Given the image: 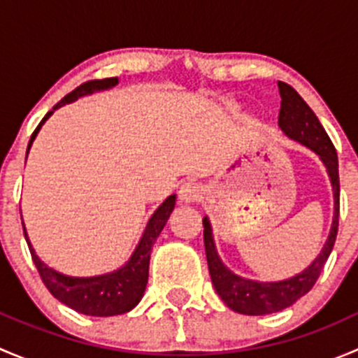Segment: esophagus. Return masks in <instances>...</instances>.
<instances>
[{
    "label": "esophagus",
    "mask_w": 358,
    "mask_h": 358,
    "mask_svg": "<svg viewBox=\"0 0 358 358\" xmlns=\"http://www.w3.org/2000/svg\"><path fill=\"white\" fill-rule=\"evenodd\" d=\"M180 201L185 202V204H192V202H197L201 197V187L197 183H183L178 190Z\"/></svg>",
    "instance_id": "esophagus-1"
}]
</instances>
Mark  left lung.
<instances>
[{"instance_id":"8db88e82","label":"left lung","mask_w":358,"mask_h":358,"mask_svg":"<svg viewBox=\"0 0 358 358\" xmlns=\"http://www.w3.org/2000/svg\"><path fill=\"white\" fill-rule=\"evenodd\" d=\"M280 93V112H279V128L282 129L287 138L301 143L303 147L312 150L319 156L326 171L329 175L331 187L334 196V215L333 225H331L329 237L324 244L322 251L315 259L296 275L275 282H262L252 280L234 273L220 258L216 251L215 239H213L211 222L208 216L202 218L204 225V248L206 258H208L209 275L220 298L223 299L230 310L243 315H268V313L280 312L287 308L292 303L298 301L301 296L313 287L319 279L327 258L334 248L336 236H338V220H339V173H338V154L327 136L326 129L320 124L319 117L313 114L308 103L299 96L292 86L287 83L279 81Z\"/></svg>"}]
</instances>
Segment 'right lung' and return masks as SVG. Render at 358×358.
Masks as SVG:
<instances>
[{"label": "right lung", "mask_w": 358, "mask_h": 358, "mask_svg": "<svg viewBox=\"0 0 358 358\" xmlns=\"http://www.w3.org/2000/svg\"><path fill=\"white\" fill-rule=\"evenodd\" d=\"M119 83L117 78H107V79H95V81L83 83L81 86L71 92L69 95L64 96L48 114L43 117L38 128L34 129L31 136V142L27 145V154L31 150L32 142L38 136L39 129L45 124L46 119L53 114L57 109L64 107L66 103L76 102L78 99L92 93L103 92V90L114 88ZM176 196L166 197V201L154 211L150 216L149 223H147L145 230H143L142 237H140L138 246L135 248L133 255L129 256L128 262L117 270L109 273H102V275L95 277H71L64 275V273L57 272L52 266L46 265L45 262L39 259L36 255L34 248H32L31 241H29L27 232L24 227V236L27 241L29 251H31L32 262H34L36 268H38L39 275H41L43 282L48 287V291L59 299L60 303L67 305L69 308L76 310L79 313L92 317H112L121 315V313L129 312L135 308L142 299L143 292H145L147 280H149V262L152 246L159 237V234L164 229L166 222H168L169 215L175 209Z\"/></svg>", "instance_id": "add662e5"}]
</instances>
